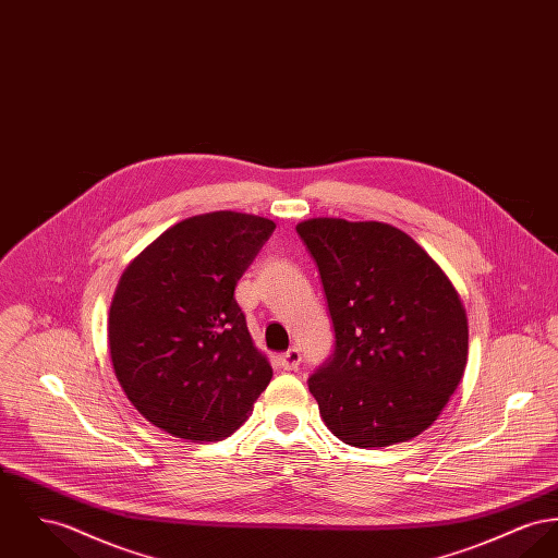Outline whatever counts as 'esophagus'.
Instances as JSON below:
<instances>
[{"instance_id":"esophagus-1","label":"esophagus","mask_w":558,"mask_h":558,"mask_svg":"<svg viewBox=\"0 0 558 558\" xmlns=\"http://www.w3.org/2000/svg\"><path fill=\"white\" fill-rule=\"evenodd\" d=\"M300 360H302V355H300L298 349H288L286 353L279 355V366L283 371H296L298 366H300Z\"/></svg>"}]
</instances>
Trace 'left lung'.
<instances>
[{
  "instance_id": "8db88e82",
  "label": "left lung",
  "mask_w": 558,
  "mask_h": 558,
  "mask_svg": "<svg viewBox=\"0 0 558 558\" xmlns=\"http://www.w3.org/2000/svg\"><path fill=\"white\" fill-rule=\"evenodd\" d=\"M319 266L336 347L308 378L328 429L360 448L409 442L442 412L468 364V315L440 264L385 222L296 226Z\"/></svg>"
}]
</instances>
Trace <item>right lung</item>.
Returning <instances> with one entry per match:
<instances>
[{"label":"right lung","instance_id":"1","mask_svg":"<svg viewBox=\"0 0 558 558\" xmlns=\"http://www.w3.org/2000/svg\"><path fill=\"white\" fill-rule=\"evenodd\" d=\"M275 222L214 211L171 226L122 270L108 317L116 378L144 418L190 440L230 436L272 378L234 288Z\"/></svg>","mask_w":558,"mask_h":558}]
</instances>
